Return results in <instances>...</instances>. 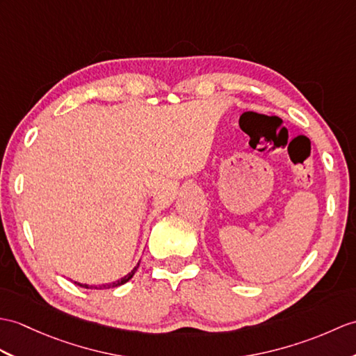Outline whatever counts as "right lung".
<instances>
[{
	"instance_id": "1",
	"label": "right lung",
	"mask_w": 356,
	"mask_h": 356,
	"mask_svg": "<svg viewBox=\"0 0 356 356\" xmlns=\"http://www.w3.org/2000/svg\"><path fill=\"white\" fill-rule=\"evenodd\" d=\"M138 267H139V262L136 264V267L131 270L129 275H126L124 277H121V279H118V280H115V282H111V284H103V285H86V284H79V282H76L79 286H81V288H88V290H107V288H117V286H120V285H124L126 282H129V280L134 277V275L136 273V270H138Z\"/></svg>"
}]
</instances>
